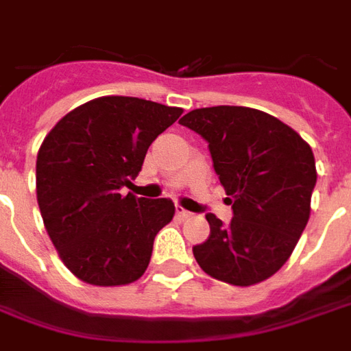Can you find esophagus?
I'll use <instances>...</instances> for the list:
<instances>
[{
    "label": "esophagus",
    "mask_w": 351,
    "mask_h": 351,
    "mask_svg": "<svg viewBox=\"0 0 351 351\" xmlns=\"http://www.w3.org/2000/svg\"><path fill=\"white\" fill-rule=\"evenodd\" d=\"M176 213H178L179 219H189V217H193V213H191V211H186V209H183L181 206H178Z\"/></svg>",
    "instance_id": "34e87169"
}]
</instances>
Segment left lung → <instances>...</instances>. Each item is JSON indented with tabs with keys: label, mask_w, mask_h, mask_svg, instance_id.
<instances>
[{
	"label": "left lung",
	"mask_w": 351,
	"mask_h": 351,
	"mask_svg": "<svg viewBox=\"0 0 351 351\" xmlns=\"http://www.w3.org/2000/svg\"><path fill=\"white\" fill-rule=\"evenodd\" d=\"M183 127L206 140L234 219L207 213L211 234L193 247L209 277L252 286L282 267L311 217L316 162L295 130L262 110L211 106L189 112Z\"/></svg>",
	"instance_id": "obj_1"
}]
</instances>
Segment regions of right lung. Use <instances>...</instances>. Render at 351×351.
<instances>
[{"label":"right lung","instance_id":"1","mask_svg":"<svg viewBox=\"0 0 351 351\" xmlns=\"http://www.w3.org/2000/svg\"><path fill=\"white\" fill-rule=\"evenodd\" d=\"M183 110L136 97H99L56 123L37 155L45 228L74 277L121 286L142 277L158 230L173 219L168 198L121 196L151 142Z\"/></svg>","mask_w":351,"mask_h":351}]
</instances>
